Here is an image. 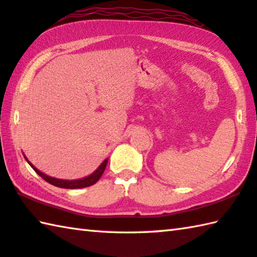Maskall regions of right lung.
<instances>
[{
  "instance_id": "right-lung-1",
  "label": "right lung",
  "mask_w": 257,
  "mask_h": 257,
  "mask_svg": "<svg viewBox=\"0 0 257 257\" xmlns=\"http://www.w3.org/2000/svg\"><path fill=\"white\" fill-rule=\"evenodd\" d=\"M25 158L27 160V157L25 156ZM27 162L29 163V165L32 167V169L35 170V172L39 176L43 177V179L48 182V183L53 184L55 186H58V188H63V189H82V188H86V186H91L93 184H95L97 181H99L100 177L103 174V172L106 167V164H108V158L104 160L102 162V164L97 167V169L93 172L91 175H88L86 177H84V179H80V180H72V181H68V180H59V179H55V177H51L44 174L43 172H40L39 170H37L36 167L31 164V163L27 160Z\"/></svg>"
}]
</instances>
